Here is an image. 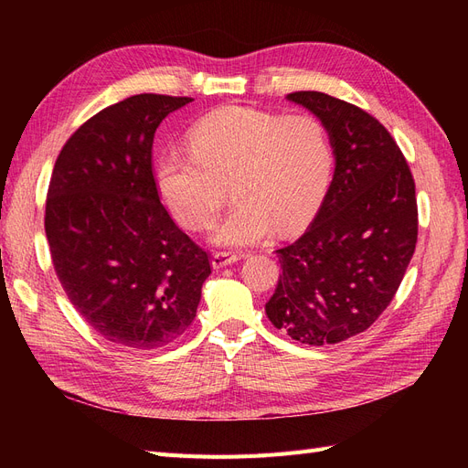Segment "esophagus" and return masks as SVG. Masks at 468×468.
Returning <instances> with one entry per match:
<instances>
[{"mask_svg":"<svg viewBox=\"0 0 468 468\" xmlns=\"http://www.w3.org/2000/svg\"><path fill=\"white\" fill-rule=\"evenodd\" d=\"M242 253H234V251H215L212 253V267L222 269L226 265H232L238 260H242Z\"/></svg>","mask_w":468,"mask_h":468,"instance_id":"1","label":"esophagus"}]
</instances>
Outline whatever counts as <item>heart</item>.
Returning a JSON list of instances; mask_svg holds the SVG:
<instances>
[{
  "instance_id": "obj_1",
  "label": "heart",
  "mask_w": 468,
  "mask_h": 468,
  "mask_svg": "<svg viewBox=\"0 0 468 468\" xmlns=\"http://www.w3.org/2000/svg\"><path fill=\"white\" fill-rule=\"evenodd\" d=\"M328 133L310 115L279 117L251 107H224L189 131V152H167L155 165L165 205L193 230L215 222L210 239L251 246L273 230L292 234L314 218L332 181Z\"/></svg>"
}]
</instances>
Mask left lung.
I'll return each instance as SVG.
<instances>
[{"instance_id": "8db88e82", "label": "left lung", "mask_w": 468, "mask_h": 468, "mask_svg": "<svg viewBox=\"0 0 468 468\" xmlns=\"http://www.w3.org/2000/svg\"><path fill=\"white\" fill-rule=\"evenodd\" d=\"M330 136L334 177L314 222L277 250L282 275L265 304L277 330L308 346L365 332L399 291L418 239L412 172L369 112L320 91H294Z\"/></svg>"}]
</instances>
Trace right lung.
<instances>
[{
  "mask_svg": "<svg viewBox=\"0 0 468 468\" xmlns=\"http://www.w3.org/2000/svg\"><path fill=\"white\" fill-rule=\"evenodd\" d=\"M191 97L140 93L83 122L54 164L45 230L69 303L107 342L150 351L186 332L208 253L160 203L152 144Z\"/></svg>",
  "mask_w": 468,
  "mask_h": 468,
  "instance_id": "obj_1",
  "label": "right lung"
}]
</instances>
